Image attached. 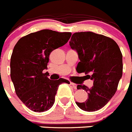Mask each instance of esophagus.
<instances>
[{"mask_svg": "<svg viewBox=\"0 0 132 132\" xmlns=\"http://www.w3.org/2000/svg\"><path fill=\"white\" fill-rule=\"evenodd\" d=\"M70 84H71V85L72 86V87L73 88H74V89H77V84H75V83H73V82H71V83H70Z\"/></svg>", "mask_w": 132, "mask_h": 132, "instance_id": "esophagus-1", "label": "esophagus"}]
</instances>
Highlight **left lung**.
Here are the masks:
<instances>
[{
    "instance_id": "1",
    "label": "left lung",
    "mask_w": 132,
    "mask_h": 132,
    "mask_svg": "<svg viewBox=\"0 0 132 132\" xmlns=\"http://www.w3.org/2000/svg\"><path fill=\"white\" fill-rule=\"evenodd\" d=\"M78 52V73L85 72L94 81L88 88L78 85V90H86L88 98L85 102H76L83 111L93 112L101 109L110 101L118 88L122 75V54L117 42L106 36L93 32H75L69 42Z\"/></svg>"
}]
</instances>
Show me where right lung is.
Segmentation results:
<instances>
[{"label":"right lung","mask_w":132,"mask_h":132,"mask_svg":"<svg viewBox=\"0 0 132 132\" xmlns=\"http://www.w3.org/2000/svg\"><path fill=\"white\" fill-rule=\"evenodd\" d=\"M71 32L44 29L21 38L14 46L10 60V77L16 95L27 108L35 112L49 110L55 102L58 87L70 84L63 78L52 80L46 69L50 54L65 45Z\"/></svg>","instance_id":"obj_1"}]
</instances>
